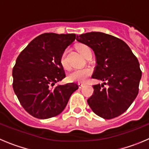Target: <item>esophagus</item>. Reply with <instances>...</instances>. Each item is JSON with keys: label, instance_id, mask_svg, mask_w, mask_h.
I'll use <instances>...</instances> for the list:
<instances>
[{"label": "esophagus", "instance_id": "obj_1", "mask_svg": "<svg viewBox=\"0 0 149 149\" xmlns=\"http://www.w3.org/2000/svg\"><path fill=\"white\" fill-rule=\"evenodd\" d=\"M84 86V84H81V83H79V84H78V86H79V88H80V89H81V88H82Z\"/></svg>", "mask_w": 149, "mask_h": 149}]
</instances>
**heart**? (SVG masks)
<instances>
[{
    "label": "heart",
    "mask_w": 149,
    "mask_h": 149,
    "mask_svg": "<svg viewBox=\"0 0 149 149\" xmlns=\"http://www.w3.org/2000/svg\"><path fill=\"white\" fill-rule=\"evenodd\" d=\"M77 50L84 57H86L89 52H91V50L89 49V47L85 45H79L77 47ZM67 53H68V49L63 51V53L61 55V58H60V63L65 69H68L69 68V64L67 59ZM92 74H93V70L89 67L81 68V69H75L68 74L67 79L70 82H77L82 84L87 81L89 77L92 75Z\"/></svg>",
    "instance_id": "obj_1"
}]
</instances>
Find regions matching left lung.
<instances>
[{"mask_svg":"<svg viewBox=\"0 0 149 149\" xmlns=\"http://www.w3.org/2000/svg\"><path fill=\"white\" fill-rule=\"evenodd\" d=\"M76 39L93 50L97 65L92 77L104 81L93 86L88 104L103 119L122 115L139 93L142 72L137 58L124 41L109 34L86 33L77 36Z\"/></svg>","mask_w":149,"mask_h":149,"instance_id":"8db88e82","label":"left lung"}]
</instances>
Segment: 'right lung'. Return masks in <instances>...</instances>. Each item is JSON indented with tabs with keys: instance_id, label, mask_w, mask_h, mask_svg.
Instances as JSON below:
<instances>
[{
	"instance_id": "obj_1",
	"label": "right lung",
	"mask_w": 149,
	"mask_h": 149,
	"mask_svg": "<svg viewBox=\"0 0 149 149\" xmlns=\"http://www.w3.org/2000/svg\"><path fill=\"white\" fill-rule=\"evenodd\" d=\"M76 39L74 33H47L33 39L17 57L13 87L24 109L40 119L56 116L78 89L75 83L57 85L65 77L61 55Z\"/></svg>"
}]
</instances>
